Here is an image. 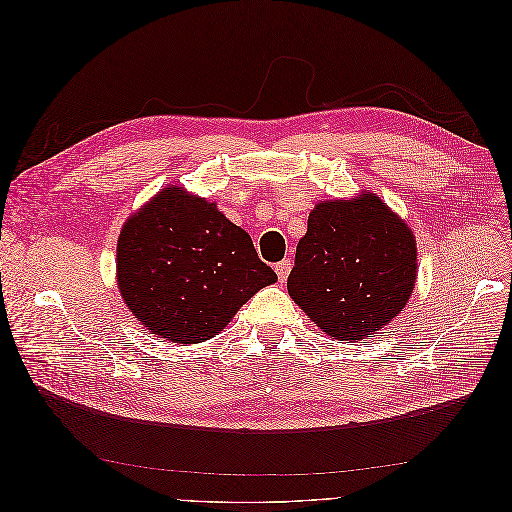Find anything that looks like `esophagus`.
I'll return each mask as SVG.
<instances>
[{"label": "esophagus", "mask_w": 512, "mask_h": 512, "mask_svg": "<svg viewBox=\"0 0 512 512\" xmlns=\"http://www.w3.org/2000/svg\"><path fill=\"white\" fill-rule=\"evenodd\" d=\"M290 269H292V262L288 258H284L282 262H277V265H275V273H277V277H280L282 284L288 280Z\"/></svg>", "instance_id": "esophagus-1"}]
</instances>
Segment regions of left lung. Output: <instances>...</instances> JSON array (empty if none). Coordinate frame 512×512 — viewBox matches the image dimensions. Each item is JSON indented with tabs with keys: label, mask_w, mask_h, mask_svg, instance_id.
I'll list each match as a JSON object with an SVG mask.
<instances>
[{
	"label": "left lung",
	"mask_w": 512,
	"mask_h": 512,
	"mask_svg": "<svg viewBox=\"0 0 512 512\" xmlns=\"http://www.w3.org/2000/svg\"><path fill=\"white\" fill-rule=\"evenodd\" d=\"M416 241L404 220L365 192L309 213L288 275L292 301L339 342L374 337L410 299Z\"/></svg>",
	"instance_id": "8db88e82"
}]
</instances>
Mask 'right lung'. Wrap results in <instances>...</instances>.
Masks as SVG:
<instances>
[{
  "mask_svg": "<svg viewBox=\"0 0 512 512\" xmlns=\"http://www.w3.org/2000/svg\"><path fill=\"white\" fill-rule=\"evenodd\" d=\"M275 282L243 228L177 185L134 213L117 241L123 301L153 335L175 344L218 335L247 299Z\"/></svg>",
  "mask_w": 512,
  "mask_h": 512,
  "instance_id": "1",
  "label": "right lung"
}]
</instances>
